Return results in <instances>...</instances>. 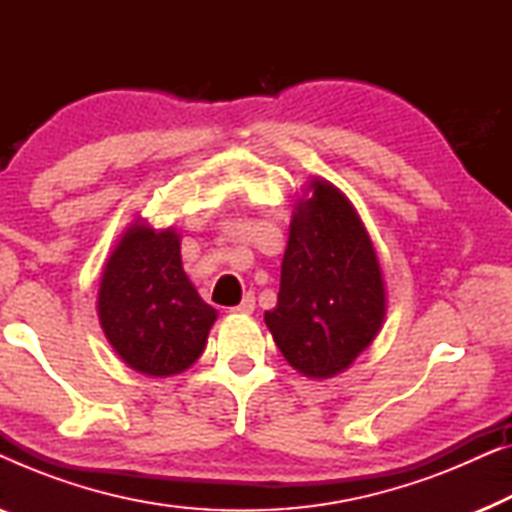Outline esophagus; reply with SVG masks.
Wrapping results in <instances>:
<instances>
[{
	"instance_id": "1",
	"label": "esophagus",
	"mask_w": 512,
	"mask_h": 512,
	"mask_svg": "<svg viewBox=\"0 0 512 512\" xmlns=\"http://www.w3.org/2000/svg\"><path fill=\"white\" fill-rule=\"evenodd\" d=\"M254 307H256V300H254V293H247V296L242 298V303L240 305H235V307H230V314H251L254 312Z\"/></svg>"
}]
</instances>
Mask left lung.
Instances as JSON below:
<instances>
[{
  "mask_svg": "<svg viewBox=\"0 0 512 512\" xmlns=\"http://www.w3.org/2000/svg\"><path fill=\"white\" fill-rule=\"evenodd\" d=\"M300 191L277 307L265 312V324L289 366L328 380L373 345L387 289L373 240L347 195L319 177Z\"/></svg>",
  "mask_w": 512,
  "mask_h": 512,
  "instance_id": "obj_1",
  "label": "left lung"
}]
</instances>
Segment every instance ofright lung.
Returning a JSON list of instances; mask_svg holds the SVG:
<instances>
[{
  "label": "right lung",
  "instance_id": "add662e5",
  "mask_svg": "<svg viewBox=\"0 0 512 512\" xmlns=\"http://www.w3.org/2000/svg\"><path fill=\"white\" fill-rule=\"evenodd\" d=\"M97 317L132 370L172 377L200 359L219 312L184 272L177 230L135 219L102 268Z\"/></svg>",
  "mask_w": 512,
  "mask_h": 512
}]
</instances>
